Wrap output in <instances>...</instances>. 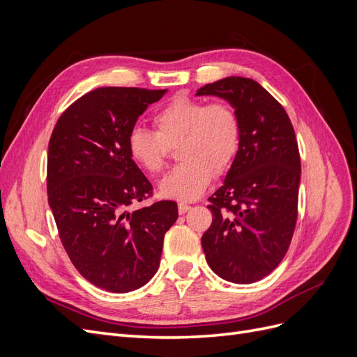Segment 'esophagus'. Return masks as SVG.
<instances>
[{"mask_svg":"<svg viewBox=\"0 0 357 357\" xmlns=\"http://www.w3.org/2000/svg\"><path fill=\"white\" fill-rule=\"evenodd\" d=\"M190 210V205H188V204H185V202H180L178 204V213L180 214H185V213H188Z\"/></svg>","mask_w":357,"mask_h":357,"instance_id":"1","label":"esophagus"}]
</instances>
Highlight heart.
I'll use <instances>...</instances> for the list:
<instances>
[{
  "label": "heart",
  "mask_w": 357,
  "mask_h": 357,
  "mask_svg": "<svg viewBox=\"0 0 357 357\" xmlns=\"http://www.w3.org/2000/svg\"><path fill=\"white\" fill-rule=\"evenodd\" d=\"M155 131L134 128L126 149L135 164L158 174L167 165L168 149L177 147L181 164L159 183L162 195L177 201H195L210 186L213 172L229 168L241 143V123L225 102L207 104L178 95L153 116Z\"/></svg>",
  "instance_id": "obj_1"
}]
</instances>
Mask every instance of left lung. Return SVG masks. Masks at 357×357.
Masks as SVG:
<instances>
[{"instance_id": "8db88e82", "label": "left lung", "mask_w": 357, "mask_h": 357, "mask_svg": "<svg viewBox=\"0 0 357 357\" xmlns=\"http://www.w3.org/2000/svg\"><path fill=\"white\" fill-rule=\"evenodd\" d=\"M225 100L241 123L238 153L208 208L201 243L213 271L250 284L283 261L298 218L301 159L294 126L274 96L253 79L226 77L197 91Z\"/></svg>"}]
</instances>
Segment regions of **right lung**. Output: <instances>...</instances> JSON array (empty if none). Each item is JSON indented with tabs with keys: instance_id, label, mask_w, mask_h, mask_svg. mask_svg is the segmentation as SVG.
Listing matches in <instances>:
<instances>
[{
	"instance_id": "1",
	"label": "right lung",
	"mask_w": 357,
	"mask_h": 357,
	"mask_svg": "<svg viewBox=\"0 0 357 357\" xmlns=\"http://www.w3.org/2000/svg\"><path fill=\"white\" fill-rule=\"evenodd\" d=\"M167 89L98 88L62 113L47 156V198L63 248L96 287L126 294L156 274L177 204L159 201L131 213L152 185L131 159L128 134Z\"/></svg>"
}]
</instances>
